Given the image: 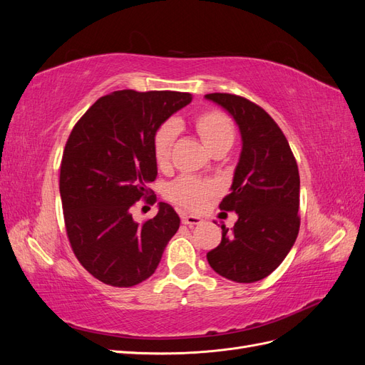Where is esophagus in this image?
<instances>
[{"label":"esophagus","instance_id":"34e87169","mask_svg":"<svg viewBox=\"0 0 365 365\" xmlns=\"http://www.w3.org/2000/svg\"><path fill=\"white\" fill-rule=\"evenodd\" d=\"M182 224L189 225V227H195V225H200L202 224V219L200 216H193V215H182Z\"/></svg>","mask_w":365,"mask_h":365}]
</instances>
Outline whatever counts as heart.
I'll return each instance as SVG.
<instances>
[{
    "instance_id": "heart-1",
    "label": "heart",
    "mask_w": 365,
    "mask_h": 365,
    "mask_svg": "<svg viewBox=\"0 0 365 365\" xmlns=\"http://www.w3.org/2000/svg\"><path fill=\"white\" fill-rule=\"evenodd\" d=\"M196 134L200 135L204 146L210 150L230 149L236 140V128L228 115L219 111H204L193 120ZM175 141V129L165 123L160 126L153 135L152 152L160 169L168 168L172 158V149ZM215 189L212 184L201 181L193 176H181L165 187V196L172 202L182 208L200 212L213 196Z\"/></svg>"
}]
</instances>
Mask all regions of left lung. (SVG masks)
<instances>
[{
	"label": "left lung",
	"mask_w": 365,
	"mask_h": 365,
	"mask_svg": "<svg viewBox=\"0 0 365 365\" xmlns=\"http://www.w3.org/2000/svg\"><path fill=\"white\" fill-rule=\"evenodd\" d=\"M205 98L233 115L242 135L231 193L219 204L239 217L231 233L222 225V240L207 252V260L231 282L254 283L279 267L298 236V165L282 129L263 108L236 94L212 93Z\"/></svg>",
	"instance_id": "8db88e82"
}]
</instances>
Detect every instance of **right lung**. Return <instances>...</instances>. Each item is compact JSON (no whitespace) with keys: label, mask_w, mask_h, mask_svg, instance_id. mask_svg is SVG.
I'll return each instance as SVG.
<instances>
[{"label":"right lung","mask_w":365,"mask_h":365,"mask_svg":"<svg viewBox=\"0 0 365 365\" xmlns=\"http://www.w3.org/2000/svg\"><path fill=\"white\" fill-rule=\"evenodd\" d=\"M192 102V94L134 90L103 96L74 125L63 149L59 190L74 256L93 277L129 288L155 272L180 228L172 205L155 217L132 219L157 178L152 143L157 129Z\"/></svg>","instance_id":"obj_1"}]
</instances>
